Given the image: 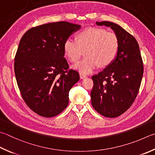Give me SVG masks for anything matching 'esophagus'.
Returning <instances> with one entry per match:
<instances>
[{"label":"esophagus","instance_id":"obj_1","mask_svg":"<svg viewBox=\"0 0 155 155\" xmlns=\"http://www.w3.org/2000/svg\"><path fill=\"white\" fill-rule=\"evenodd\" d=\"M80 77L81 79H84V78H85L86 77V75L85 74H81V73H80Z\"/></svg>","mask_w":155,"mask_h":155}]
</instances>
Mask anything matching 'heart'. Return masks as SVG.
Masks as SVG:
<instances>
[{"mask_svg": "<svg viewBox=\"0 0 155 155\" xmlns=\"http://www.w3.org/2000/svg\"><path fill=\"white\" fill-rule=\"evenodd\" d=\"M119 48L117 36L99 28L84 29L78 34L77 40L69 38L63 45L65 55L73 62L80 59L85 50L86 56L74 65L83 74L92 72L98 64L101 67L109 65L116 58Z\"/></svg>", "mask_w": 155, "mask_h": 155, "instance_id": "1", "label": "heart"}]
</instances>
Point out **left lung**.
<instances>
[{"mask_svg": "<svg viewBox=\"0 0 155 155\" xmlns=\"http://www.w3.org/2000/svg\"><path fill=\"white\" fill-rule=\"evenodd\" d=\"M110 27L117 36L119 48L113 62L92 77L91 102L94 109L106 117L121 115L134 103L140 86L144 67L138 42L120 25L110 21L96 22Z\"/></svg>", "mask_w": 155, "mask_h": 155, "instance_id": "1", "label": "left lung"}]
</instances>
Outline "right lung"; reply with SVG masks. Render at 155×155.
<instances>
[{
  "label": "right lung",
  "mask_w": 155,
  "mask_h": 155,
  "mask_svg": "<svg viewBox=\"0 0 155 155\" xmlns=\"http://www.w3.org/2000/svg\"><path fill=\"white\" fill-rule=\"evenodd\" d=\"M81 25L49 23L32 28L23 34L15 57L14 69L23 101L44 117L59 115L68 107L69 92L80 80L69 69L63 45Z\"/></svg>",
  "instance_id": "add662e5"
}]
</instances>
